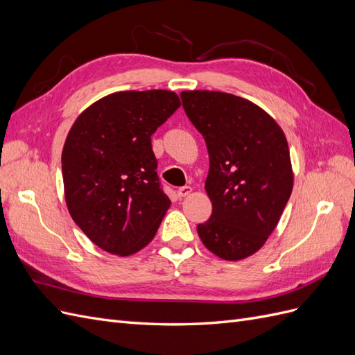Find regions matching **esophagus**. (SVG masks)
Returning a JSON list of instances; mask_svg holds the SVG:
<instances>
[{"instance_id": "34e87169", "label": "esophagus", "mask_w": 355, "mask_h": 355, "mask_svg": "<svg viewBox=\"0 0 355 355\" xmlns=\"http://www.w3.org/2000/svg\"><path fill=\"white\" fill-rule=\"evenodd\" d=\"M191 191H192L191 187H182V188L178 189V196H179L180 198H182V197H187L188 194H191Z\"/></svg>"}]
</instances>
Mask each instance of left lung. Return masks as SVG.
Listing matches in <instances>:
<instances>
[{"label":"left lung","mask_w":355,"mask_h":355,"mask_svg":"<svg viewBox=\"0 0 355 355\" xmlns=\"http://www.w3.org/2000/svg\"><path fill=\"white\" fill-rule=\"evenodd\" d=\"M184 110L207 145L206 191L213 211L198 223L202 244L225 261L257 252L292 194L288 145L272 116L240 96L182 92Z\"/></svg>","instance_id":"left-lung-1"}]
</instances>
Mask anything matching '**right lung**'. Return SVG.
Segmentation results:
<instances>
[{
  "mask_svg": "<svg viewBox=\"0 0 355 355\" xmlns=\"http://www.w3.org/2000/svg\"><path fill=\"white\" fill-rule=\"evenodd\" d=\"M180 106L168 90L118 92L89 106L62 153L67 206L101 249L128 256L154 239L170 200L151 136Z\"/></svg>",
  "mask_w": 355,
  "mask_h": 355,
  "instance_id": "obj_1",
  "label": "right lung"
}]
</instances>
